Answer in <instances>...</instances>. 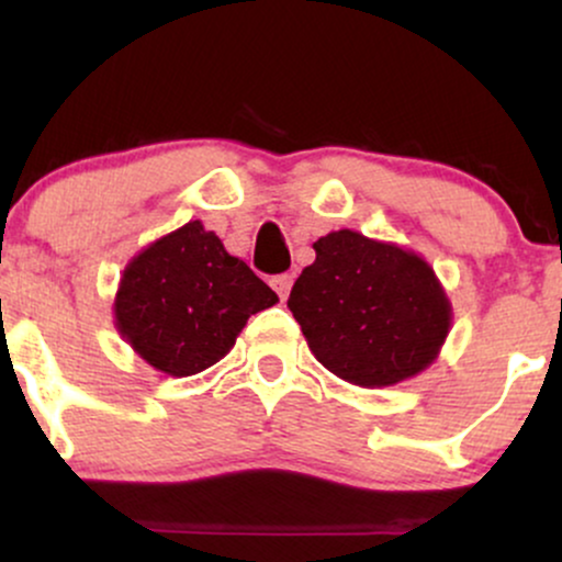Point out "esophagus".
Wrapping results in <instances>:
<instances>
[{"mask_svg": "<svg viewBox=\"0 0 562 562\" xmlns=\"http://www.w3.org/2000/svg\"><path fill=\"white\" fill-rule=\"evenodd\" d=\"M272 288H274V293L280 295L282 301H285L288 293H290V288H293V277H290V274H277V277H272Z\"/></svg>", "mask_w": 562, "mask_h": 562, "instance_id": "esophagus-1", "label": "esophagus"}]
</instances>
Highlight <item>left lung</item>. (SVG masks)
Instances as JSON below:
<instances>
[{"instance_id": "left-lung-1", "label": "left lung", "mask_w": 562, "mask_h": 562, "mask_svg": "<svg viewBox=\"0 0 562 562\" xmlns=\"http://www.w3.org/2000/svg\"><path fill=\"white\" fill-rule=\"evenodd\" d=\"M290 290L288 308L322 367L362 389H385L436 362L451 303L434 267L396 243L338 229Z\"/></svg>"}]
</instances>
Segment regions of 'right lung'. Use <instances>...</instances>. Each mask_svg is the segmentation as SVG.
Returning <instances> with one entry per match:
<instances>
[{
	"mask_svg": "<svg viewBox=\"0 0 562 562\" xmlns=\"http://www.w3.org/2000/svg\"><path fill=\"white\" fill-rule=\"evenodd\" d=\"M280 301L200 222L142 248L121 274L113 317L121 338L171 378L198 375L229 353L250 314Z\"/></svg>",
	"mask_w": 562,
	"mask_h": 562,
	"instance_id": "add662e5",
	"label": "right lung"
}]
</instances>
